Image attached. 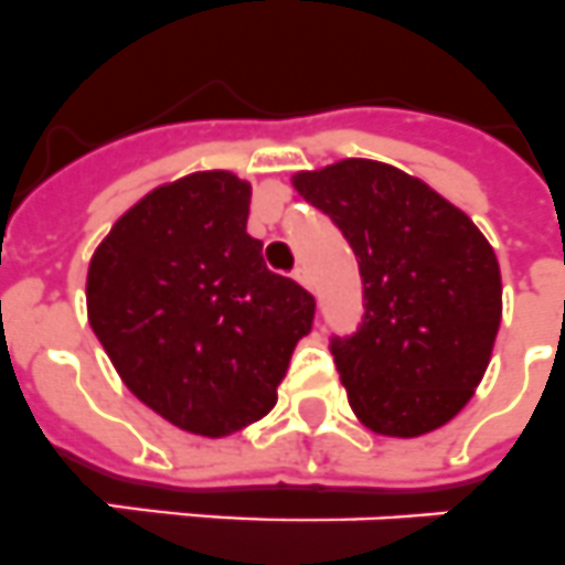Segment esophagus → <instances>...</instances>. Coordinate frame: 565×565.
<instances>
[{
	"mask_svg": "<svg viewBox=\"0 0 565 565\" xmlns=\"http://www.w3.org/2000/svg\"><path fill=\"white\" fill-rule=\"evenodd\" d=\"M292 278H296L298 284H301V287H307V290H310L312 287V278H310V269L305 267V264H298L296 269H292Z\"/></svg>",
	"mask_w": 565,
	"mask_h": 565,
	"instance_id": "1",
	"label": "esophagus"
}]
</instances>
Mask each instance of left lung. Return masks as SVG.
Returning <instances> with one entry per match:
<instances>
[{
	"label": "left lung",
	"instance_id": "obj_1",
	"mask_svg": "<svg viewBox=\"0 0 565 565\" xmlns=\"http://www.w3.org/2000/svg\"><path fill=\"white\" fill-rule=\"evenodd\" d=\"M359 260L362 321L330 335L353 414L382 436H422L466 407L502 316L500 264L482 232L428 183L376 160L298 172Z\"/></svg>",
	"mask_w": 565,
	"mask_h": 565
}]
</instances>
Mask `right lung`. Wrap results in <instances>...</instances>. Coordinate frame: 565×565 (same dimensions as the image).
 <instances>
[{
	"label": "right lung",
	"instance_id": "add662e5",
	"mask_svg": "<svg viewBox=\"0 0 565 565\" xmlns=\"http://www.w3.org/2000/svg\"><path fill=\"white\" fill-rule=\"evenodd\" d=\"M249 183L198 172L154 189L88 267V321L137 399L178 428L226 436L267 416L316 298L246 235Z\"/></svg>",
	"mask_w": 565,
	"mask_h": 565
}]
</instances>
